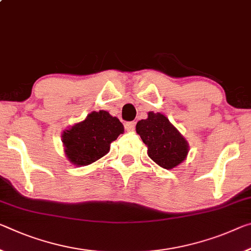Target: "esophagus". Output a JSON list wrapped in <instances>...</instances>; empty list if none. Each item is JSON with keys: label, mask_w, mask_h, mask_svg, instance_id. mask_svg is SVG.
<instances>
[{"label": "esophagus", "mask_w": 251, "mask_h": 251, "mask_svg": "<svg viewBox=\"0 0 251 251\" xmlns=\"http://www.w3.org/2000/svg\"><path fill=\"white\" fill-rule=\"evenodd\" d=\"M124 126H125L126 130L132 132V130H134V128H135V122H127V123H125Z\"/></svg>", "instance_id": "1"}]
</instances>
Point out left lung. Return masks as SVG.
Masks as SVG:
<instances>
[{
  "label": "left lung",
  "mask_w": 251,
  "mask_h": 251,
  "mask_svg": "<svg viewBox=\"0 0 251 251\" xmlns=\"http://www.w3.org/2000/svg\"><path fill=\"white\" fill-rule=\"evenodd\" d=\"M136 132L149 156L161 168L171 170L185 160L188 142L163 114L150 111L149 117L137 123Z\"/></svg>",
  "instance_id": "left-lung-1"
}]
</instances>
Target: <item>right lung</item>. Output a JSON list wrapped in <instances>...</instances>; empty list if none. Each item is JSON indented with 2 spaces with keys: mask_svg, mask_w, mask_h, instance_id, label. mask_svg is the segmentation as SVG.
Segmentation results:
<instances>
[{
  "mask_svg": "<svg viewBox=\"0 0 251 251\" xmlns=\"http://www.w3.org/2000/svg\"><path fill=\"white\" fill-rule=\"evenodd\" d=\"M124 133V126L108 111H93L85 121L62 133V143L68 160L77 166L96 162L110 150V143Z\"/></svg>",
  "mask_w": 251,
  "mask_h": 251,
  "instance_id": "add662e5",
  "label": "right lung"
}]
</instances>
